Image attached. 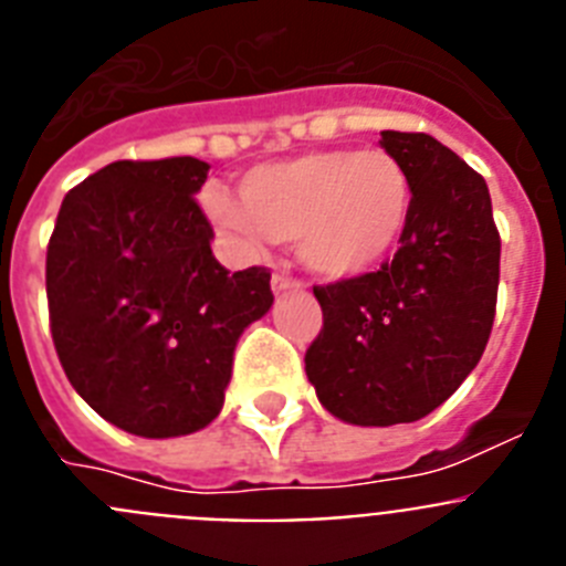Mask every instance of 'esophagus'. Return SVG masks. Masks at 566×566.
Listing matches in <instances>:
<instances>
[{
    "instance_id": "obj_1",
    "label": "esophagus",
    "mask_w": 566,
    "mask_h": 566,
    "mask_svg": "<svg viewBox=\"0 0 566 566\" xmlns=\"http://www.w3.org/2000/svg\"><path fill=\"white\" fill-rule=\"evenodd\" d=\"M272 289L274 292H300V289H303V283H300L297 277H292V274H283V272H277L272 277Z\"/></svg>"
}]
</instances>
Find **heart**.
I'll return each mask as SVG.
<instances>
[{
	"label": "heart",
	"mask_w": 566,
	"mask_h": 566,
	"mask_svg": "<svg viewBox=\"0 0 566 566\" xmlns=\"http://www.w3.org/2000/svg\"><path fill=\"white\" fill-rule=\"evenodd\" d=\"M203 209L240 249L297 240L312 272L345 280L397 249L411 218V181L382 149H323L249 169L240 198L207 189Z\"/></svg>",
	"instance_id": "1"
}]
</instances>
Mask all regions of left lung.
Here are the masks:
<instances>
[{"mask_svg":"<svg viewBox=\"0 0 566 566\" xmlns=\"http://www.w3.org/2000/svg\"><path fill=\"white\" fill-rule=\"evenodd\" d=\"M411 181L402 247L377 272L314 286L323 328L306 374L352 424L417 422L482 359L496 317L502 240L482 175L433 135L385 129Z\"/></svg>","mask_w":566,"mask_h":566,"instance_id":"obj_1","label":"left lung"}]
</instances>
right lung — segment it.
<instances>
[{"instance_id": "add662e5", "label": "right lung", "mask_w": 566, "mask_h": 566, "mask_svg": "<svg viewBox=\"0 0 566 566\" xmlns=\"http://www.w3.org/2000/svg\"><path fill=\"white\" fill-rule=\"evenodd\" d=\"M198 158L115 161L70 189L48 243L50 334L78 397L147 439L223 408L243 328L272 308L269 269L229 274L195 201Z\"/></svg>"}]
</instances>
